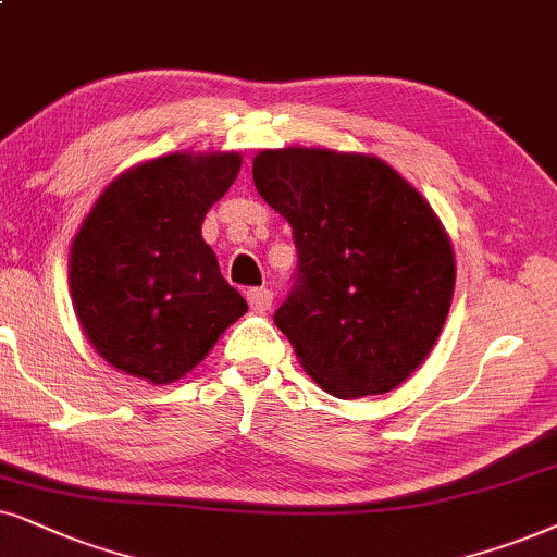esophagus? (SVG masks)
I'll list each match as a JSON object with an SVG mask.
<instances>
[{
	"label": "esophagus",
	"instance_id": "34e87169",
	"mask_svg": "<svg viewBox=\"0 0 557 557\" xmlns=\"http://www.w3.org/2000/svg\"><path fill=\"white\" fill-rule=\"evenodd\" d=\"M246 300H249L251 311L255 313H264L272 308V293L267 290V287H251V290L246 293Z\"/></svg>",
	"mask_w": 557,
	"mask_h": 557
}]
</instances>
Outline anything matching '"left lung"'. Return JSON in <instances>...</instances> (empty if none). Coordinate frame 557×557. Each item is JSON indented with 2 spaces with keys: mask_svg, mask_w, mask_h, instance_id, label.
Segmentation results:
<instances>
[{
  "mask_svg": "<svg viewBox=\"0 0 557 557\" xmlns=\"http://www.w3.org/2000/svg\"><path fill=\"white\" fill-rule=\"evenodd\" d=\"M251 172L298 249L274 323L302 370L336 398L398 388L440 339L455 293L453 242L432 206L370 153L264 149Z\"/></svg>",
  "mask_w": 557,
  "mask_h": 557,
  "instance_id": "8db88e82",
  "label": "left lung"
}]
</instances>
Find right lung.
Here are the masks:
<instances>
[{
    "instance_id": "obj_1",
    "label": "right lung",
    "mask_w": 557,
    "mask_h": 557,
    "mask_svg": "<svg viewBox=\"0 0 557 557\" xmlns=\"http://www.w3.org/2000/svg\"><path fill=\"white\" fill-rule=\"evenodd\" d=\"M238 169V151H177L117 174L95 200L69 251V290L84 336L112 368L174 383L249 311L202 238Z\"/></svg>"
}]
</instances>
